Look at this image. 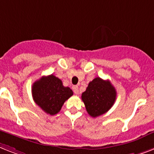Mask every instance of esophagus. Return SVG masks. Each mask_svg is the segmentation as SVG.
Instances as JSON below:
<instances>
[{
	"mask_svg": "<svg viewBox=\"0 0 154 154\" xmlns=\"http://www.w3.org/2000/svg\"><path fill=\"white\" fill-rule=\"evenodd\" d=\"M72 90H73L74 93L75 94H79V87L78 86H73L72 87Z\"/></svg>",
	"mask_w": 154,
	"mask_h": 154,
	"instance_id": "obj_1",
	"label": "esophagus"
}]
</instances>
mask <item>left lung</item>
<instances>
[{
	"instance_id": "left-lung-1",
	"label": "left lung",
	"mask_w": 154,
	"mask_h": 154,
	"mask_svg": "<svg viewBox=\"0 0 154 154\" xmlns=\"http://www.w3.org/2000/svg\"><path fill=\"white\" fill-rule=\"evenodd\" d=\"M116 96V90L110 81L97 77L89 83L82 94V100L90 116L96 118L110 110Z\"/></svg>"
}]
</instances>
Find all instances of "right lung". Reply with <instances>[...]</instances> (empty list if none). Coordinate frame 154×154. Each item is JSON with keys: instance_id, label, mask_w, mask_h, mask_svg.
I'll return each instance as SVG.
<instances>
[{"instance_id": "obj_1", "label": "right lung", "mask_w": 154, "mask_h": 154, "mask_svg": "<svg viewBox=\"0 0 154 154\" xmlns=\"http://www.w3.org/2000/svg\"><path fill=\"white\" fill-rule=\"evenodd\" d=\"M32 94L34 102L45 113L55 115L61 110L65 101L73 95V91L70 87H64L60 79L50 75L33 83Z\"/></svg>"}]
</instances>
